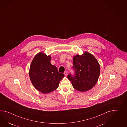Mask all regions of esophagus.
Instances as JSON below:
<instances>
[{
    "label": "esophagus",
    "instance_id": "esophagus-1",
    "mask_svg": "<svg viewBox=\"0 0 127 127\" xmlns=\"http://www.w3.org/2000/svg\"><path fill=\"white\" fill-rule=\"evenodd\" d=\"M64 75H65V76H67V75H68V72H64Z\"/></svg>",
    "mask_w": 127,
    "mask_h": 127
}]
</instances>
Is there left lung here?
Returning a JSON list of instances; mask_svg holds the SVG:
<instances>
[{"instance_id":"obj_1","label":"left lung","mask_w":127,"mask_h":127,"mask_svg":"<svg viewBox=\"0 0 127 127\" xmlns=\"http://www.w3.org/2000/svg\"><path fill=\"white\" fill-rule=\"evenodd\" d=\"M73 68L75 70V76L69 74L68 78L76 90L81 92L88 91L97 82L100 67L97 59L90 53L86 52L81 55L74 56Z\"/></svg>"}]
</instances>
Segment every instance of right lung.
Listing matches in <instances>:
<instances>
[{
  "mask_svg": "<svg viewBox=\"0 0 127 127\" xmlns=\"http://www.w3.org/2000/svg\"><path fill=\"white\" fill-rule=\"evenodd\" d=\"M51 56L39 52L33 59L29 68V77L33 87L44 94L56 90L64 76L51 64Z\"/></svg>",
  "mask_w": 127,
  "mask_h": 127,
  "instance_id": "1",
  "label": "right lung"
}]
</instances>
